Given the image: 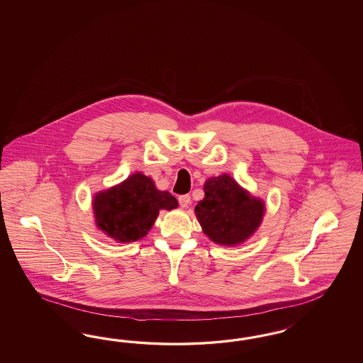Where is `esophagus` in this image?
I'll return each mask as SVG.
<instances>
[{"label":"esophagus","instance_id":"1","mask_svg":"<svg viewBox=\"0 0 363 363\" xmlns=\"http://www.w3.org/2000/svg\"><path fill=\"white\" fill-rule=\"evenodd\" d=\"M178 202H179L181 208H187L190 205V202H191V198H190L189 194H184V196L178 197Z\"/></svg>","mask_w":363,"mask_h":363}]
</instances>
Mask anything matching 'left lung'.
I'll list each match as a JSON object with an SVG mask.
<instances>
[{
    "mask_svg": "<svg viewBox=\"0 0 363 363\" xmlns=\"http://www.w3.org/2000/svg\"><path fill=\"white\" fill-rule=\"evenodd\" d=\"M205 198L196 205L203 233L220 245L245 241L259 226L264 202L252 197L230 176L211 177L205 182Z\"/></svg>",
    "mask_w": 363,
    "mask_h": 363,
    "instance_id": "left-lung-1",
    "label": "left lung"
}]
</instances>
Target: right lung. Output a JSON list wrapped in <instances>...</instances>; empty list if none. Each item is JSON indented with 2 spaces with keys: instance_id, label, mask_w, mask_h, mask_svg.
Wrapping results in <instances>:
<instances>
[{
  "instance_id": "add662e5",
  "label": "right lung",
  "mask_w": 363,
  "mask_h": 363,
  "mask_svg": "<svg viewBox=\"0 0 363 363\" xmlns=\"http://www.w3.org/2000/svg\"><path fill=\"white\" fill-rule=\"evenodd\" d=\"M176 197L160 191L152 178L135 173L121 185L96 194L93 209L101 230L118 242H134L146 235L161 209H176Z\"/></svg>"
}]
</instances>
